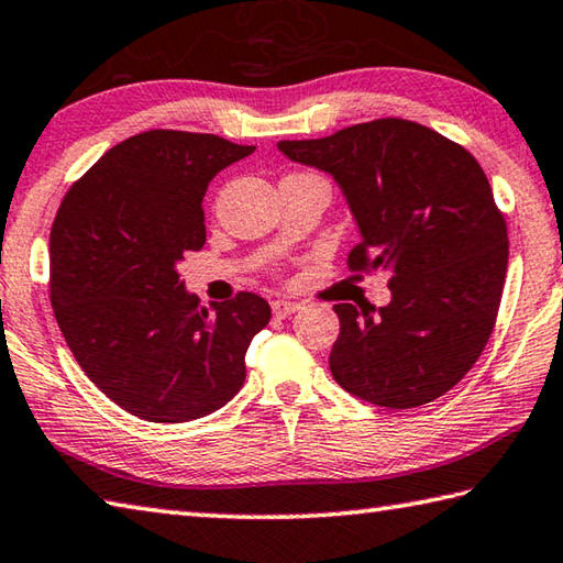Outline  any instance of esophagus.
Segmentation results:
<instances>
[{"label":"esophagus","instance_id":"esophagus-1","mask_svg":"<svg viewBox=\"0 0 563 563\" xmlns=\"http://www.w3.org/2000/svg\"><path fill=\"white\" fill-rule=\"evenodd\" d=\"M271 308H273L275 317H290L292 312L300 310V305L298 302H290V300H273Z\"/></svg>","mask_w":563,"mask_h":563}]
</instances>
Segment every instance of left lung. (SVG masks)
Wrapping results in <instances>:
<instances>
[{"mask_svg": "<svg viewBox=\"0 0 563 563\" xmlns=\"http://www.w3.org/2000/svg\"><path fill=\"white\" fill-rule=\"evenodd\" d=\"M278 147L342 187L362 231L350 271H391L386 308L334 305V382L384 408L451 391L493 334L507 275V223L483 167L463 145L401 118Z\"/></svg>", "mask_w": 563, "mask_h": 563, "instance_id": "obj_1", "label": "left lung"}]
</instances>
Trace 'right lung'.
<instances>
[{"instance_id": "right-lung-1", "label": "right lung", "mask_w": 563, "mask_h": 563, "mask_svg": "<svg viewBox=\"0 0 563 563\" xmlns=\"http://www.w3.org/2000/svg\"><path fill=\"white\" fill-rule=\"evenodd\" d=\"M255 147L150 130L110 147L66 191L51 227V305L86 376L122 411L184 423L229 404L271 320L255 292L201 308L177 263L201 251L203 194Z\"/></svg>"}]
</instances>
